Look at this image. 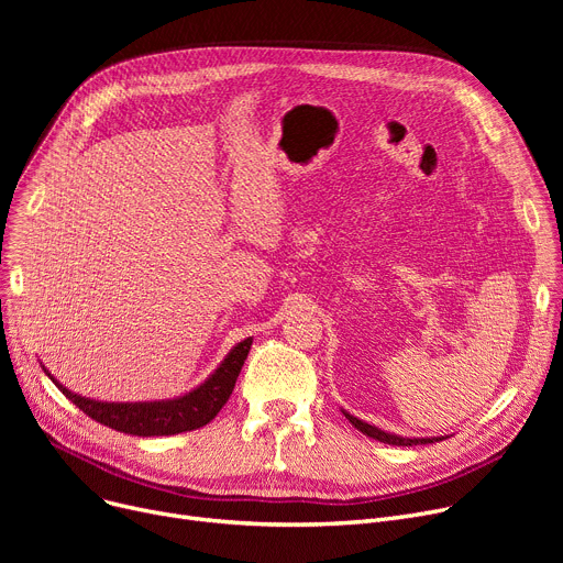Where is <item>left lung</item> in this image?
Segmentation results:
<instances>
[{"instance_id":"left-lung-1","label":"left lung","mask_w":563,"mask_h":563,"mask_svg":"<svg viewBox=\"0 0 563 563\" xmlns=\"http://www.w3.org/2000/svg\"><path fill=\"white\" fill-rule=\"evenodd\" d=\"M344 418H346L353 427H356L358 431H363L365 435H369V438H374V440H380V442H386V445H404V448H410V445H427V442H438V440H442V438H401V435H395V433L380 431V429H376V427H372V424H367V422H363V420H358V418L349 416V412H344Z\"/></svg>"}]
</instances>
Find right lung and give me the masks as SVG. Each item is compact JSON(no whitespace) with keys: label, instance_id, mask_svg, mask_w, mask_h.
<instances>
[{"label":"right lung","instance_id":"right-lung-1","mask_svg":"<svg viewBox=\"0 0 563 563\" xmlns=\"http://www.w3.org/2000/svg\"><path fill=\"white\" fill-rule=\"evenodd\" d=\"M253 340L246 338L244 342L236 344L228 358L221 363V367L207 378L200 388L194 393L170 399V401H151V404H107V401H93L79 395H73L66 390L62 383H56L52 374H47L58 390H62L79 410H84L88 418L132 435H173L183 431H194L212 422L217 412L223 408V404L230 399L236 376L242 372V365L249 356Z\"/></svg>","mask_w":563,"mask_h":563}]
</instances>
